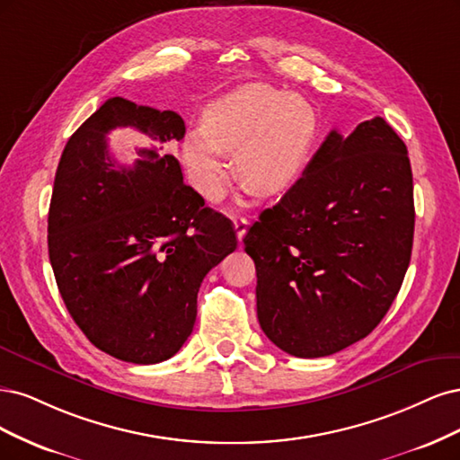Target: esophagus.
Segmentation results:
<instances>
[{
  "instance_id": "34e87169",
  "label": "esophagus",
  "mask_w": 460,
  "mask_h": 460,
  "mask_svg": "<svg viewBox=\"0 0 460 460\" xmlns=\"http://www.w3.org/2000/svg\"><path fill=\"white\" fill-rule=\"evenodd\" d=\"M234 231H236V236H239V241L243 239V236L246 234V229H248V219L243 217V216H234Z\"/></svg>"
}]
</instances>
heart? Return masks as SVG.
Masks as SVG:
<instances>
[{
  "label": "heart",
  "instance_id": "b5f03b06",
  "mask_svg": "<svg viewBox=\"0 0 460 460\" xmlns=\"http://www.w3.org/2000/svg\"><path fill=\"white\" fill-rule=\"evenodd\" d=\"M315 129V111L302 95L246 84L206 109L204 124L187 131L181 160L192 187L217 200L226 189L227 151H234L241 180L270 195L300 175Z\"/></svg>",
  "mask_w": 460,
  "mask_h": 460
}]
</instances>
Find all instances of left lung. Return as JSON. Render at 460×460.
<instances>
[{"label": "left lung", "instance_id": "obj_1", "mask_svg": "<svg viewBox=\"0 0 460 460\" xmlns=\"http://www.w3.org/2000/svg\"><path fill=\"white\" fill-rule=\"evenodd\" d=\"M412 233L405 143L380 116L348 137L332 129L244 236L265 336L307 359L359 342L402 288Z\"/></svg>", "mask_w": 460, "mask_h": 460}]
</instances>
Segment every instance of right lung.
<instances>
[{
    "mask_svg": "<svg viewBox=\"0 0 460 460\" xmlns=\"http://www.w3.org/2000/svg\"><path fill=\"white\" fill-rule=\"evenodd\" d=\"M116 127L157 146L118 165L106 143ZM183 136L177 112L112 97L72 133L57 166L48 217L57 287L87 340L120 361L153 365L180 351L202 279L236 248L231 221L206 208L168 153Z\"/></svg>",
    "mask_w": 460,
    "mask_h": 460,
    "instance_id": "obj_1",
    "label": "right lung"
}]
</instances>
